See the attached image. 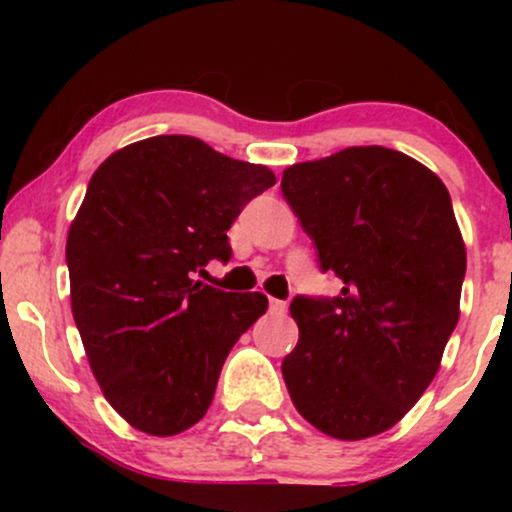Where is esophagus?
<instances>
[{"label":"esophagus","instance_id":"obj_1","mask_svg":"<svg viewBox=\"0 0 512 512\" xmlns=\"http://www.w3.org/2000/svg\"><path fill=\"white\" fill-rule=\"evenodd\" d=\"M269 310H272V313H284L286 301H279V298H269Z\"/></svg>","mask_w":512,"mask_h":512}]
</instances>
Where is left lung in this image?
<instances>
[{
	"label": "left lung",
	"instance_id": "8db88e82",
	"mask_svg": "<svg viewBox=\"0 0 512 512\" xmlns=\"http://www.w3.org/2000/svg\"><path fill=\"white\" fill-rule=\"evenodd\" d=\"M281 192L342 279L339 296L291 301L289 395L327 436H378L424 395L460 320L467 252L448 187L407 154L351 146L286 168Z\"/></svg>",
	"mask_w": 512,
	"mask_h": 512
}]
</instances>
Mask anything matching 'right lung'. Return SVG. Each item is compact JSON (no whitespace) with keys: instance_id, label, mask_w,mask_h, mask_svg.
Instances as JSON below:
<instances>
[{"instance_id":"obj_1","label":"right lung","mask_w":512,"mask_h":512,"mask_svg":"<svg viewBox=\"0 0 512 512\" xmlns=\"http://www.w3.org/2000/svg\"><path fill=\"white\" fill-rule=\"evenodd\" d=\"M276 182L267 166L161 134L108 156L67 236L72 313L105 399L137 431L175 436L207 414L228 351L264 293L195 281L231 260L226 231Z\"/></svg>"}]
</instances>
